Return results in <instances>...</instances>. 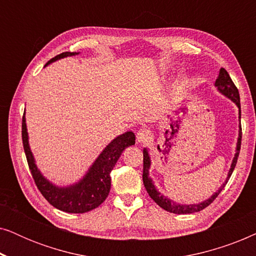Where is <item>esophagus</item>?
Segmentation results:
<instances>
[{"instance_id":"34e87169","label":"esophagus","mask_w":256,"mask_h":256,"mask_svg":"<svg viewBox=\"0 0 256 256\" xmlns=\"http://www.w3.org/2000/svg\"><path fill=\"white\" fill-rule=\"evenodd\" d=\"M136 138H138V141L140 143L148 142L150 138H152V132L146 128H141L138 130V134H136Z\"/></svg>"}]
</instances>
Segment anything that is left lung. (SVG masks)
Segmentation results:
<instances>
[{"label":"left lung","instance_id":"left-lung-1","mask_svg":"<svg viewBox=\"0 0 256 256\" xmlns=\"http://www.w3.org/2000/svg\"><path fill=\"white\" fill-rule=\"evenodd\" d=\"M216 86L218 87V90L222 92V94H225L226 96H228L233 102L236 104V106L239 107V113H240V118H241V106H240V96H239V90H238L236 86L234 85L233 80L230 79V76L228 74V72L226 71L225 68H220L219 72V76L216 80ZM242 129H241V124H240V132H239V138H238V144H236V156H234L232 166H230V172H228V177L225 182V184H222V186L220 188V190L218 192H216L212 196L211 198H208V200L200 202V204H194V205H180L177 204V202H174L170 199H168L164 197L163 194H160L158 191L156 190V188L154 186L152 180L149 177V168H150V158L148 155V152L146 149L143 150V184H144V188L146 192H148L150 198L152 199L154 202H156L157 205L160 206V208L166 210L168 212L171 213H176V214H188V213H194V212H199L202 210H204L205 208L213 202V200L218 197V194H220V191L222 190L224 186L227 184L228 182L230 174H232L234 168L236 166L238 162V157H239V152H240V148H241V138H242Z\"/></svg>","mask_w":256,"mask_h":256}]
</instances>
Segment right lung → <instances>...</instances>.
<instances>
[{
	"label": "right lung",
	"instance_id": "add662e5",
	"mask_svg": "<svg viewBox=\"0 0 256 256\" xmlns=\"http://www.w3.org/2000/svg\"><path fill=\"white\" fill-rule=\"evenodd\" d=\"M76 54L74 52H62L56 56L46 62L57 60V59L68 57V56ZM22 141L23 148L26 152L28 166L32 174L34 184L43 197L56 208L68 213H85L96 208L102 204L108 197L110 190V171L115 166L118 157L124 150L129 146L135 144L134 132H127L118 136L108 144L100 156L98 157L93 166H90L88 172L79 183L68 188H57L42 176L40 170L34 164V156L30 152L29 142H28V132L26 118L23 115L22 120Z\"/></svg>",
	"mask_w": 256,
	"mask_h": 256
}]
</instances>
